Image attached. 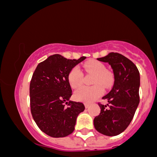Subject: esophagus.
Listing matches in <instances>:
<instances>
[{"label": "esophagus", "instance_id": "34e87169", "mask_svg": "<svg viewBox=\"0 0 157 157\" xmlns=\"http://www.w3.org/2000/svg\"><path fill=\"white\" fill-rule=\"evenodd\" d=\"M85 106H86V109H87V108H89V106H90V104L89 103H87V102H86V103H85Z\"/></svg>", "mask_w": 157, "mask_h": 157}]
</instances>
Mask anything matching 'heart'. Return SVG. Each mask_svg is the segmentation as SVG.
I'll use <instances>...</instances> for the list:
<instances>
[{"instance_id":"obj_1","label":"heart","mask_w":157,"mask_h":157,"mask_svg":"<svg viewBox=\"0 0 157 157\" xmlns=\"http://www.w3.org/2000/svg\"><path fill=\"white\" fill-rule=\"evenodd\" d=\"M84 68L87 72L94 74L92 86H82L75 93L77 100L85 102H91L102 96L104 93V88L109 89L112 86L114 77L109 70L105 69V66L98 60H89L84 64ZM83 74L78 66H75L68 75L70 86L73 89H77L82 84Z\"/></svg>"}]
</instances>
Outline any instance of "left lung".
Instances as JSON below:
<instances>
[{
    "label": "left lung",
    "mask_w": 157,
    "mask_h": 157,
    "mask_svg": "<svg viewBox=\"0 0 157 157\" xmlns=\"http://www.w3.org/2000/svg\"><path fill=\"white\" fill-rule=\"evenodd\" d=\"M97 60L111 65L114 83L111 91L102 97L109 103L102 105L98 102L101 111L94 120V125L95 129L102 134L117 136L127 128L137 109L140 72L132 61L117 52H111Z\"/></svg>",
    "instance_id": "obj_1"
}]
</instances>
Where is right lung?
Returning a JSON list of instances; mask_svg holds the SVG:
<instances>
[{"mask_svg": "<svg viewBox=\"0 0 157 157\" xmlns=\"http://www.w3.org/2000/svg\"><path fill=\"white\" fill-rule=\"evenodd\" d=\"M86 59L49 56L40 63L30 82V108L34 120L43 132L52 137H64L75 130L83 103L69 100L72 95L68 80L69 71Z\"/></svg>", "mask_w": 157, "mask_h": 157, "instance_id": "add662e5", "label": "right lung"}]
</instances>
